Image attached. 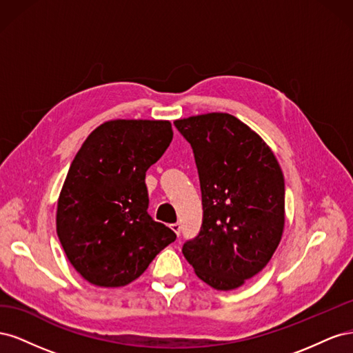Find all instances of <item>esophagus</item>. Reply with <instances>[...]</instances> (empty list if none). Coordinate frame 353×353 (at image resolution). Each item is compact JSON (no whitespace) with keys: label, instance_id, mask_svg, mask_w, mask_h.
Listing matches in <instances>:
<instances>
[{"label":"esophagus","instance_id":"1","mask_svg":"<svg viewBox=\"0 0 353 353\" xmlns=\"http://www.w3.org/2000/svg\"><path fill=\"white\" fill-rule=\"evenodd\" d=\"M170 228H172V231L176 234V236H179V232H181V223L179 222L172 223V225H170Z\"/></svg>","mask_w":353,"mask_h":353}]
</instances>
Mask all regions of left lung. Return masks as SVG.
<instances>
[{
	"mask_svg": "<svg viewBox=\"0 0 353 353\" xmlns=\"http://www.w3.org/2000/svg\"><path fill=\"white\" fill-rule=\"evenodd\" d=\"M193 148L203 219L183 245L200 280L234 290L270 262L284 230V176L271 148L237 117L208 113L175 121Z\"/></svg>",
	"mask_w": 353,
	"mask_h": 353,
	"instance_id": "obj_1",
	"label": "left lung"
}]
</instances>
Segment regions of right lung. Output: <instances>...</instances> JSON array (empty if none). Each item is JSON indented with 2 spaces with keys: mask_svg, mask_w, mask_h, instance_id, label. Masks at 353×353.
Returning a JSON list of instances; mask_svg holds the SVG:
<instances>
[{
  "mask_svg": "<svg viewBox=\"0 0 353 353\" xmlns=\"http://www.w3.org/2000/svg\"><path fill=\"white\" fill-rule=\"evenodd\" d=\"M168 121H109L69 168L57 205V236L85 280L122 287L138 279L176 234L148 215L145 172L170 141Z\"/></svg>",
  "mask_w": 353,
  "mask_h": 353,
  "instance_id": "1",
  "label": "right lung"
}]
</instances>
